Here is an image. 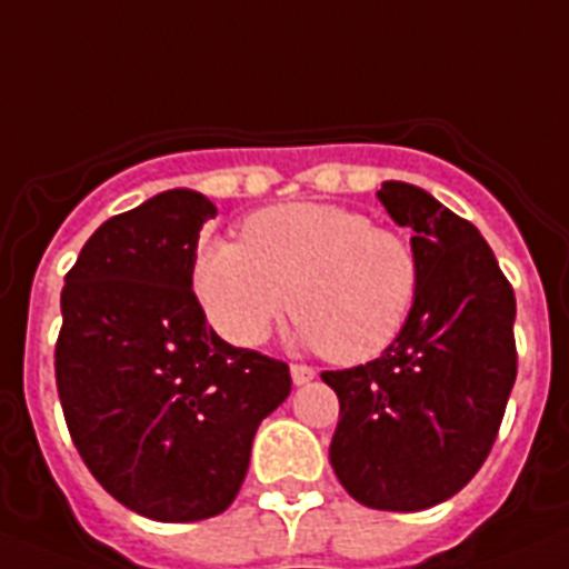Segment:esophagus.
<instances>
[{"label":"esophagus","instance_id":"1","mask_svg":"<svg viewBox=\"0 0 569 569\" xmlns=\"http://www.w3.org/2000/svg\"><path fill=\"white\" fill-rule=\"evenodd\" d=\"M315 369L306 367V363H291V380L298 383V387H303V383H309V380H315Z\"/></svg>","mask_w":569,"mask_h":569}]
</instances>
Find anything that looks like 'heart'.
<instances>
[{"mask_svg":"<svg viewBox=\"0 0 569 569\" xmlns=\"http://www.w3.org/2000/svg\"><path fill=\"white\" fill-rule=\"evenodd\" d=\"M197 298L234 346H260L289 309L298 335L340 363L378 358L403 332L421 289V260L401 231L326 202L257 211L243 243L202 240Z\"/></svg>","mask_w":569,"mask_h":569,"instance_id":"1","label":"heart"}]
</instances>
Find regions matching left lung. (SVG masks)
<instances>
[{
  "mask_svg": "<svg viewBox=\"0 0 569 569\" xmlns=\"http://www.w3.org/2000/svg\"><path fill=\"white\" fill-rule=\"evenodd\" d=\"M378 200L415 231L421 289L387 352L320 375L340 401L329 461L363 507L415 512L490 456L518 372L516 295L481 231L432 194L389 180Z\"/></svg>",
  "mask_w": 569,
  "mask_h": 569,
  "instance_id": "1",
  "label": "left lung"
}]
</instances>
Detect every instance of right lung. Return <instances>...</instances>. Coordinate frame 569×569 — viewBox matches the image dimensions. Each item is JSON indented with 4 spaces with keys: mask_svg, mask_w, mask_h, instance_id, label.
Returning a JSON list of instances; mask_svg holds the SVG:
<instances>
[{
    "mask_svg": "<svg viewBox=\"0 0 569 569\" xmlns=\"http://www.w3.org/2000/svg\"><path fill=\"white\" fill-rule=\"evenodd\" d=\"M214 202L171 189L93 231L62 289L57 389L91 476L154 521L229 510L266 415L291 392L283 360L217 338L191 291Z\"/></svg>",
    "mask_w": 569,
    "mask_h": 569,
    "instance_id": "right-lung-1",
    "label": "right lung"
}]
</instances>
